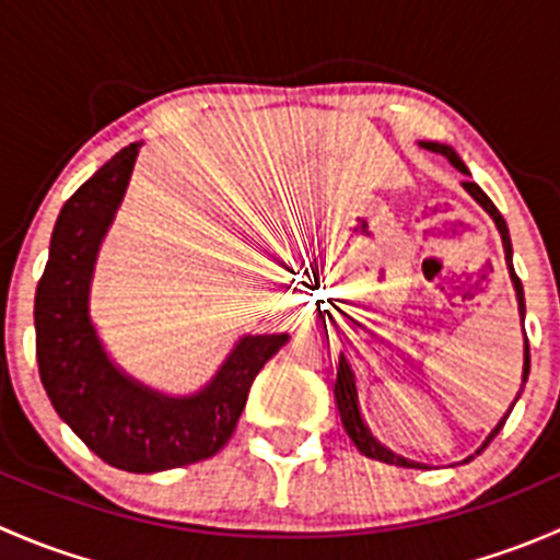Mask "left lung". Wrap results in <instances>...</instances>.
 <instances>
[{
    "label": "left lung",
    "instance_id": "obj_1",
    "mask_svg": "<svg viewBox=\"0 0 560 560\" xmlns=\"http://www.w3.org/2000/svg\"><path fill=\"white\" fill-rule=\"evenodd\" d=\"M425 145H428V149H431V151H436V154L447 156V160L453 162V165L457 167V171L468 175L466 165H463V160H460V156L455 154L453 149H450V145H439V143H425ZM463 186H466V189H468V195H471L474 200H477L479 206H482L485 211H488L490 217H493L495 228H499V233H501V241H504L506 262H510V273H512V281H515V290H517V303H521V316H523V319H525V295H523V284H521V279H517L515 268H512V241H510V228H506L504 217H501V211H499V208L493 206V200H490V197L485 195V191L479 189V186L474 184L471 178H466V180H463ZM528 371H530V349H528V336H525V365H523V385H525V380H528ZM521 393H523V389H521ZM521 393H517V398H521ZM336 400H338V411H341V422H343V428H347L349 439H352V442H354V447H358L360 453H363V455H369V457H374V460H382V463H395V466H406V468H409V466H415V468H417V463H411V460H404V457L393 455V453H389V450L382 447V444L376 442L374 436H371V431H369V428H365L363 417H360V409H358V389H354V376H352V371H349L347 360H343V358L338 360ZM515 404H517V400H515ZM515 404H512V406H515ZM510 411H512V409H510ZM510 411H506V417H510ZM506 417H504V420L499 422V425L493 428V433H490V436H488V442H485V447H488V444L493 442L495 436H499V431H501V428H504ZM485 447H482V450H485Z\"/></svg>",
    "mask_w": 560,
    "mask_h": 560
}]
</instances>
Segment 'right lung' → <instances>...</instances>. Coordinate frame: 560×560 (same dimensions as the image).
Wrapping results in <instances>:
<instances>
[{"mask_svg": "<svg viewBox=\"0 0 560 560\" xmlns=\"http://www.w3.org/2000/svg\"><path fill=\"white\" fill-rule=\"evenodd\" d=\"M138 145L105 162L61 206L35 295L39 382L56 415L110 466L165 471L217 455L244 411L262 365L290 336H248L202 393L162 398L118 374L86 314L89 279L107 224L121 202Z\"/></svg>", "mask_w": 560, "mask_h": 560, "instance_id": "1", "label": "right lung"}]
</instances>
